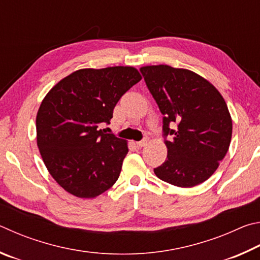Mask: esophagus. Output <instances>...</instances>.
Returning <instances> with one entry per match:
<instances>
[{"label":"esophagus","instance_id":"34e87169","mask_svg":"<svg viewBox=\"0 0 260 260\" xmlns=\"http://www.w3.org/2000/svg\"><path fill=\"white\" fill-rule=\"evenodd\" d=\"M147 143H148V139H147V138H145V139L140 140V142H138V143H137V146H139V147H144V146H146Z\"/></svg>","mask_w":260,"mask_h":260}]
</instances>
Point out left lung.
I'll return each instance as SVG.
<instances>
[{"mask_svg": "<svg viewBox=\"0 0 260 260\" xmlns=\"http://www.w3.org/2000/svg\"><path fill=\"white\" fill-rule=\"evenodd\" d=\"M140 72L163 115V133L171 136L165 140L167 160L154 174L178 187L203 183L230 148L233 124L225 99L208 80L185 68L151 65Z\"/></svg>", "mask_w": 260, "mask_h": 260, "instance_id": "1", "label": "left lung"}]
</instances>
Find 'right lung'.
Returning <instances> with one entry per match:
<instances>
[{
	"instance_id": "1",
	"label": "right lung",
	"mask_w": 260,
	"mask_h": 260,
	"mask_svg": "<svg viewBox=\"0 0 260 260\" xmlns=\"http://www.w3.org/2000/svg\"><path fill=\"white\" fill-rule=\"evenodd\" d=\"M137 68H82L60 80L43 98L36 115V142L49 174L76 198L93 199L120 176L127 143L99 129L131 86Z\"/></svg>"
}]
</instances>
